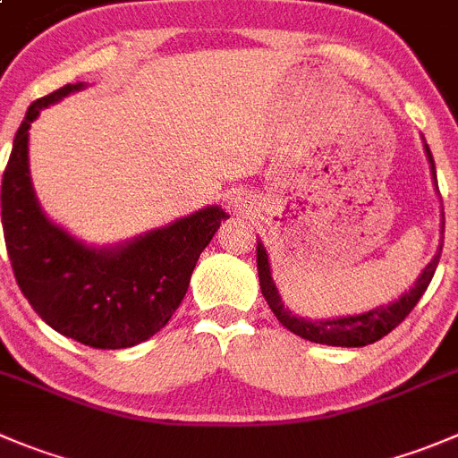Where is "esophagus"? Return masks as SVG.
<instances>
[{
    "label": "esophagus",
    "mask_w": 458,
    "mask_h": 458,
    "mask_svg": "<svg viewBox=\"0 0 458 458\" xmlns=\"http://www.w3.org/2000/svg\"><path fill=\"white\" fill-rule=\"evenodd\" d=\"M233 207H236V208H242V199L241 198H236V199H233Z\"/></svg>",
    "instance_id": "34e87169"
}]
</instances>
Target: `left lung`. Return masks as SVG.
Returning <instances> with one entry per match:
<instances>
[{"mask_svg": "<svg viewBox=\"0 0 458 458\" xmlns=\"http://www.w3.org/2000/svg\"><path fill=\"white\" fill-rule=\"evenodd\" d=\"M425 143V139H422ZM425 155L429 161V171H432L434 186L437 184V168H434V157L429 152V146L425 143ZM441 233H443V222H441ZM256 247V265H259V281H260V292H263L265 301L272 308L274 317L285 326L290 333L299 335V337L308 339V342L315 344H326V346H367V344L377 342L385 335H389L409 312L413 310L420 297L428 290L429 281H432L434 272H437L438 259H441L443 245H438L437 254L429 260L428 267L418 274V278L413 281V285L404 292L403 297H398L395 301L385 303V306H376L367 312H360V315H348V317H333V319H308V317H299L290 310V308L283 303L281 294H278V287L272 278V265H269L267 250L260 241Z\"/></svg>", "mask_w": 458, "mask_h": 458, "instance_id": "8db88e82", "label": "left lung"}]
</instances>
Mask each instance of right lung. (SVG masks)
Instances as JSON below:
<instances>
[{
  "label": "right lung",
  "mask_w": 458,
  "mask_h": 458,
  "mask_svg": "<svg viewBox=\"0 0 458 458\" xmlns=\"http://www.w3.org/2000/svg\"><path fill=\"white\" fill-rule=\"evenodd\" d=\"M64 85L30 103L2 180V225L15 281L42 321L91 348H130L180 308L191 274L226 213L211 204L119 245L96 247L55 225L29 168V130L40 110L85 89Z\"/></svg>",
  "instance_id": "1"
}]
</instances>
